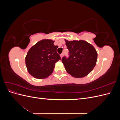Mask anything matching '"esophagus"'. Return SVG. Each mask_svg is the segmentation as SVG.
Returning a JSON list of instances; mask_svg holds the SVG:
<instances>
[{"mask_svg":"<svg viewBox=\"0 0 120 120\" xmlns=\"http://www.w3.org/2000/svg\"><path fill=\"white\" fill-rule=\"evenodd\" d=\"M63 56H64V53H61V54H60V57L62 58Z\"/></svg>","mask_w":120,"mask_h":120,"instance_id":"34e87169","label":"esophagus"}]
</instances>
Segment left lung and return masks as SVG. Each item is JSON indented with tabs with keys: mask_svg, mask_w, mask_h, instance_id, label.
<instances>
[{
	"mask_svg": "<svg viewBox=\"0 0 120 120\" xmlns=\"http://www.w3.org/2000/svg\"><path fill=\"white\" fill-rule=\"evenodd\" d=\"M66 41L69 56L63 57L62 63L69 74L82 78L90 73L96 64L98 54L95 49L84 41Z\"/></svg>",
	"mask_w": 120,
	"mask_h": 120,
	"instance_id": "1",
	"label": "left lung"
}]
</instances>
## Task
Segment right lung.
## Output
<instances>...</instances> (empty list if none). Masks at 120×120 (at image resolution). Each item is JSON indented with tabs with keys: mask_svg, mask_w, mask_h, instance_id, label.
<instances>
[{
	"mask_svg": "<svg viewBox=\"0 0 120 120\" xmlns=\"http://www.w3.org/2000/svg\"><path fill=\"white\" fill-rule=\"evenodd\" d=\"M53 42L51 39H43L28 50L25 64L28 72L34 78L48 77L53 72L54 64L61 59L56 52L58 46Z\"/></svg>",
	"mask_w": 120,
	"mask_h": 120,
	"instance_id": "right-lung-1",
	"label": "right lung"
}]
</instances>
